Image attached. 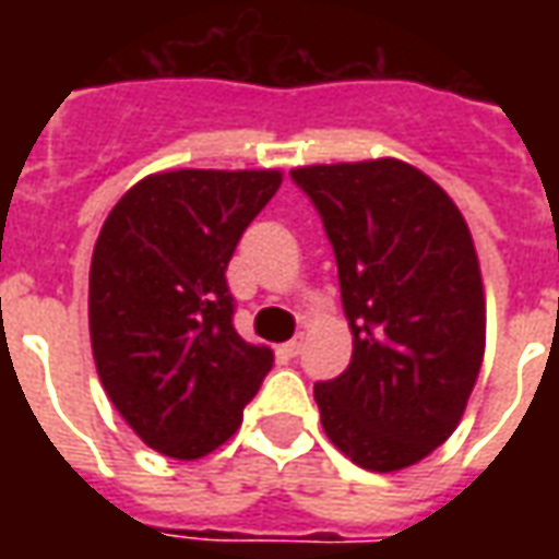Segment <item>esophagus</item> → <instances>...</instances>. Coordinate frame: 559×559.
I'll list each match as a JSON object with an SVG mask.
<instances>
[{
    "label": "esophagus",
    "instance_id": "esophagus-1",
    "mask_svg": "<svg viewBox=\"0 0 559 559\" xmlns=\"http://www.w3.org/2000/svg\"><path fill=\"white\" fill-rule=\"evenodd\" d=\"M278 353L284 356V359H296V356L302 353V338H293L287 341V344H281Z\"/></svg>",
    "mask_w": 559,
    "mask_h": 559
}]
</instances>
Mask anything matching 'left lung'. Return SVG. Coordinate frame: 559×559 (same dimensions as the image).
I'll use <instances>...</instances> for the list:
<instances>
[{"label":"left lung","mask_w":559,"mask_h":559,"mask_svg":"<svg viewBox=\"0 0 559 559\" xmlns=\"http://www.w3.org/2000/svg\"><path fill=\"white\" fill-rule=\"evenodd\" d=\"M335 251L347 371L314 386L353 464L404 469L449 440L485 353L479 257L452 197L399 158L296 167Z\"/></svg>","instance_id":"left-lung-1"}]
</instances>
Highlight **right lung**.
Returning a JSON list of instances; mask_svg holds the SVG:
<instances>
[{
	"label": "right lung",
	"mask_w": 559,
	"mask_h": 559,
	"mask_svg": "<svg viewBox=\"0 0 559 559\" xmlns=\"http://www.w3.org/2000/svg\"><path fill=\"white\" fill-rule=\"evenodd\" d=\"M281 170H167L104 221L90 269L102 386L140 440L194 461L227 443L272 368L233 329L227 263Z\"/></svg>",
	"instance_id": "add662e5"
}]
</instances>
